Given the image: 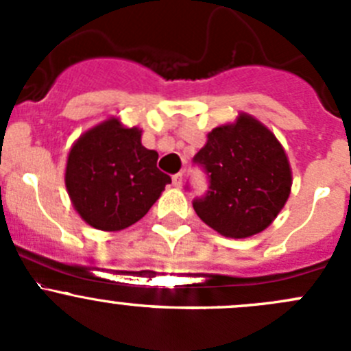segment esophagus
I'll return each instance as SVG.
<instances>
[{
	"instance_id": "34e87169",
	"label": "esophagus",
	"mask_w": 351,
	"mask_h": 351,
	"mask_svg": "<svg viewBox=\"0 0 351 351\" xmlns=\"http://www.w3.org/2000/svg\"><path fill=\"white\" fill-rule=\"evenodd\" d=\"M173 185H175L176 189H180V186L183 185V175H182V173H176V175H173Z\"/></svg>"
}]
</instances>
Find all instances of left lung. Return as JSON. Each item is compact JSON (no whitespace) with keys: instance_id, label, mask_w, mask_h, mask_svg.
Wrapping results in <instances>:
<instances>
[{"instance_id":"obj_1","label":"left lung","mask_w":351,"mask_h":351,"mask_svg":"<svg viewBox=\"0 0 351 351\" xmlns=\"http://www.w3.org/2000/svg\"><path fill=\"white\" fill-rule=\"evenodd\" d=\"M193 165L208 180V190L193 198V208L226 238H250L263 231L289 198L292 175L284 147L250 115L215 127L193 156Z\"/></svg>"}]
</instances>
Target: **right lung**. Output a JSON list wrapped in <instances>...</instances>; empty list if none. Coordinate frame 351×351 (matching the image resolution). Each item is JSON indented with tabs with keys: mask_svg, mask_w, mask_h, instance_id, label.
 <instances>
[{
	"mask_svg": "<svg viewBox=\"0 0 351 351\" xmlns=\"http://www.w3.org/2000/svg\"><path fill=\"white\" fill-rule=\"evenodd\" d=\"M171 183L158 153L141 144L137 127L110 119L88 130L69 151L66 186L74 208L93 228L120 231L147 214Z\"/></svg>",
	"mask_w": 351,
	"mask_h": 351,
	"instance_id": "right-lung-1",
	"label": "right lung"
}]
</instances>
